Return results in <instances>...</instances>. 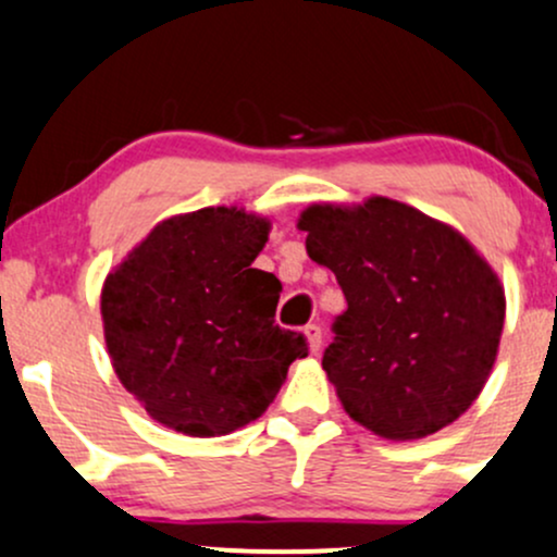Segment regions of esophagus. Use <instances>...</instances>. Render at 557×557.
Returning <instances> with one entry per match:
<instances>
[{
    "instance_id": "obj_1",
    "label": "esophagus",
    "mask_w": 557,
    "mask_h": 557,
    "mask_svg": "<svg viewBox=\"0 0 557 557\" xmlns=\"http://www.w3.org/2000/svg\"><path fill=\"white\" fill-rule=\"evenodd\" d=\"M304 335H307V344H309V351H320L322 348V330L320 325H307L304 327Z\"/></svg>"
}]
</instances>
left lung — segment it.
Segmentation results:
<instances>
[{
  "label": "left lung",
  "mask_w": 557,
  "mask_h": 557,
  "mask_svg": "<svg viewBox=\"0 0 557 557\" xmlns=\"http://www.w3.org/2000/svg\"><path fill=\"white\" fill-rule=\"evenodd\" d=\"M307 253L346 296L322 370L346 414L388 442L455 423L492 375L505 288L462 232L372 195L311 203L298 216Z\"/></svg>",
  "instance_id": "8db88e82"
}]
</instances>
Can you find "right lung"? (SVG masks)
Here are the masks:
<instances>
[{
  "label": "right lung",
  "mask_w": 557,
  "mask_h": 557,
  "mask_svg": "<svg viewBox=\"0 0 557 557\" xmlns=\"http://www.w3.org/2000/svg\"><path fill=\"white\" fill-rule=\"evenodd\" d=\"M272 222L237 206L163 219L100 293L115 375L156 423L227 436L267 412L304 335L274 325L283 285L253 269Z\"/></svg>",
  "instance_id": "1"
}]
</instances>
